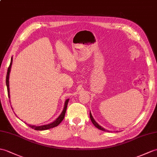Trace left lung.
I'll list each match as a JSON object with an SVG mask.
<instances>
[{"mask_svg": "<svg viewBox=\"0 0 157 157\" xmlns=\"http://www.w3.org/2000/svg\"><path fill=\"white\" fill-rule=\"evenodd\" d=\"M90 119H91V121H92V122L93 123V124H94V126H95L97 128L100 129V130H103V131H108V132H110V131H109V130H105V128H103V127H101V126H100L99 124H98L95 121V120L94 119V118H93V116H92V113H91V112H90Z\"/></svg>", "mask_w": 157, "mask_h": 157, "instance_id": "left-lung-1", "label": "left lung"}]
</instances>
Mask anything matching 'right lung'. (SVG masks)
<instances>
[{
    "label": "right lung",
    "mask_w": 157,
    "mask_h": 157,
    "mask_svg": "<svg viewBox=\"0 0 157 157\" xmlns=\"http://www.w3.org/2000/svg\"><path fill=\"white\" fill-rule=\"evenodd\" d=\"M12 63H13V57H11V59H10V63L9 67L8 68V70H7V74H6V85L7 87V92H8V96L9 98H10V90H9V75H10V70H11V66H12ZM69 101V99H67L65 101L64 104V107H63V110L61 113V114L58 116L57 118L56 119V120H54L53 122L52 123L48 124H45V125H42V126H34V125H31V124H27L29 126H30L31 128L36 130H48L50 128H54V127L57 126L61 123L62 120H63L65 117V112H66V109L67 106V104ZM27 124V123H25Z\"/></svg>",
    "instance_id": "right-lung-1"
}]
</instances>
